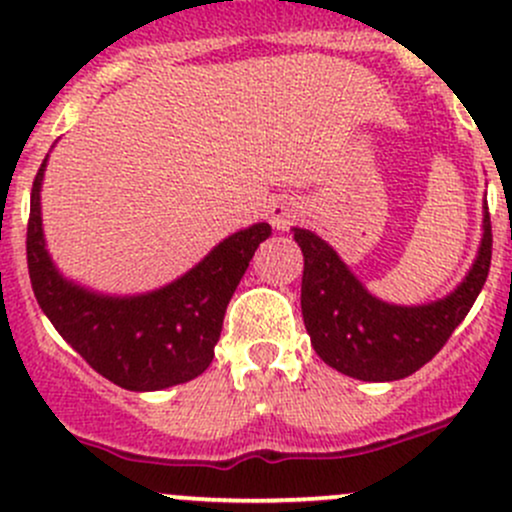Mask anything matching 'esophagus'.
Wrapping results in <instances>:
<instances>
[{
  "mask_svg": "<svg viewBox=\"0 0 512 512\" xmlns=\"http://www.w3.org/2000/svg\"><path fill=\"white\" fill-rule=\"evenodd\" d=\"M299 203H294L292 198H277V201L270 206V223L272 228L277 230H287L292 228L294 223L299 220Z\"/></svg>",
  "mask_w": 512,
  "mask_h": 512,
  "instance_id": "1",
  "label": "esophagus"
}]
</instances>
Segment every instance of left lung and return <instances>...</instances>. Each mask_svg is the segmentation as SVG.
Segmentation results:
<instances>
[{"label": "left lung", "instance_id": "left-lung-1", "mask_svg": "<svg viewBox=\"0 0 512 512\" xmlns=\"http://www.w3.org/2000/svg\"><path fill=\"white\" fill-rule=\"evenodd\" d=\"M304 252L301 314L311 346L338 373L368 383L402 380L437 355L466 319L491 270V215L473 267L449 297L422 306L375 299L319 235L294 228Z\"/></svg>", "mask_w": 512, "mask_h": 512}]
</instances>
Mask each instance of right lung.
Instances as JSON below:
<instances>
[{"label": "right lung", "mask_w": 512, "mask_h": 512, "mask_svg": "<svg viewBox=\"0 0 512 512\" xmlns=\"http://www.w3.org/2000/svg\"><path fill=\"white\" fill-rule=\"evenodd\" d=\"M43 159L31 188L26 260L36 301L56 331L110 383L134 392L188 383L211 365L230 297L262 240L255 223L215 245L191 272L157 292L107 297L68 282L48 257L41 228Z\"/></svg>", "instance_id": "add662e5"}]
</instances>
